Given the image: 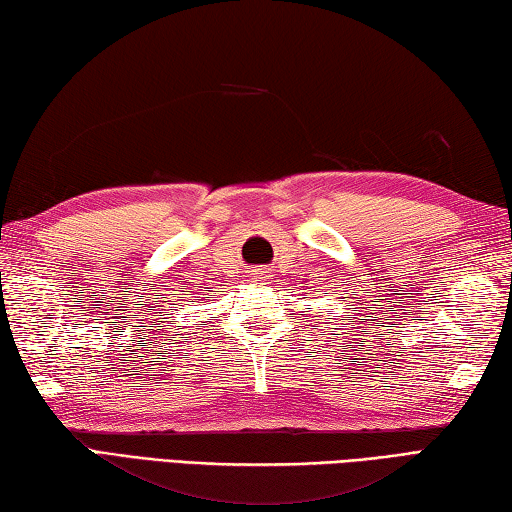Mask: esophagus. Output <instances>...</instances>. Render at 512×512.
I'll use <instances>...</instances> for the list:
<instances>
[{"mask_svg":"<svg viewBox=\"0 0 512 512\" xmlns=\"http://www.w3.org/2000/svg\"><path fill=\"white\" fill-rule=\"evenodd\" d=\"M267 279H270V272H267L265 267H256V270L251 272V281H256V283L265 285V283H267Z\"/></svg>","mask_w":512,"mask_h":512,"instance_id":"obj_1","label":"esophagus"}]
</instances>
